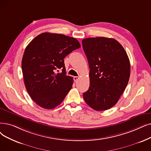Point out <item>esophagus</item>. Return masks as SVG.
Segmentation results:
<instances>
[{
	"label": "esophagus",
	"mask_w": 151,
	"mask_h": 151,
	"mask_svg": "<svg viewBox=\"0 0 151 151\" xmlns=\"http://www.w3.org/2000/svg\"><path fill=\"white\" fill-rule=\"evenodd\" d=\"M73 79H74V81L76 82L78 80V79H79V76H74Z\"/></svg>",
	"instance_id": "obj_1"
}]
</instances>
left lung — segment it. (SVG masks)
<instances>
[{
	"mask_svg": "<svg viewBox=\"0 0 151 151\" xmlns=\"http://www.w3.org/2000/svg\"><path fill=\"white\" fill-rule=\"evenodd\" d=\"M82 44L90 69L89 88L83 98L95 110H108L117 103L127 86L129 58L122 45L112 38H86Z\"/></svg>",
	"mask_w": 151,
	"mask_h": 151,
	"instance_id": "1",
	"label": "left lung"
}]
</instances>
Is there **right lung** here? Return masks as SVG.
<instances>
[{
    "instance_id": "obj_1",
    "label": "right lung",
    "mask_w": 151,
    "mask_h": 151,
    "mask_svg": "<svg viewBox=\"0 0 151 151\" xmlns=\"http://www.w3.org/2000/svg\"><path fill=\"white\" fill-rule=\"evenodd\" d=\"M80 47L74 37L50 32L37 36L27 45L22 62L24 83L38 106L52 109L62 102L73 83L66 75L64 58ZM58 69L62 73H56Z\"/></svg>"
}]
</instances>
